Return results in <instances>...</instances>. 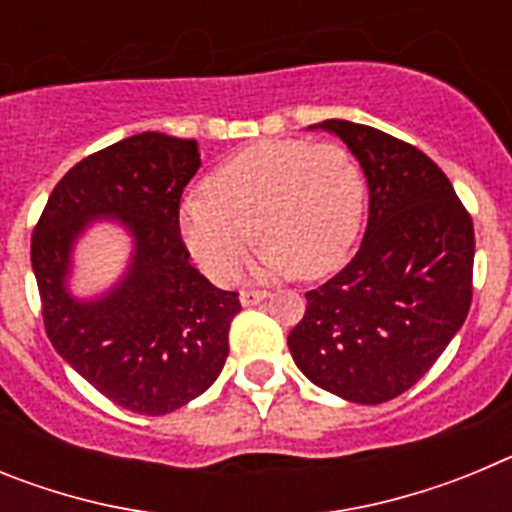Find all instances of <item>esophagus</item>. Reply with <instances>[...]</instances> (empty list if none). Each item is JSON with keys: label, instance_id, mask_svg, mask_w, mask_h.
<instances>
[{"label": "esophagus", "instance_id": "obj_1", "mask_svg": "<svg viewBox=\"0 0 512 512\" xmlns=\"http://www.w3.org/2000/svg\"><path fill=\"white\" fill-rule=\"evenodd\" d=\"M269 292L266 289H241V305L243 307H251V305H259L261 300H266Z\"/></svg>", "mask_w": 512, "mask_h": 512}]
</instances>
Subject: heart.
I'll use <instances>...</instances> for the list:
<instances>
[{"instance_id": "heart-1", "label": "heart", "mask_w": 512, "mask_h": 512, "mask_svg": "<svg viewBox=\"0 0 512 512\" xmlns=\"http://www.w3.org/2000/svg\"><path fill=\"white\" fill-rule=\"evenodd\" d=\"M179 205V233L217 284L233 282L248 243L261 277L320 279L346 261L361 228L366 184L338 143L269 138L225 158Z\"/></svg>"}]
</instances>
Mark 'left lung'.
<instances>
[{
	"mask_svg": "<svg viewBox=\"0 0 512 512\" xmlns=\"http://www.w3.org/2000/svg\"><path fill=\"white\" fill-rule=\"evenodd\" d=\"M359 158L369 225L336 277L305 292L289 354L323 390L379 405L423 377L472 305L474 225L431 158L369 125L325 120Z\"/></svg>",
	"mask_w": 512,
	"mask_h": 512,
	"instance_id": "8db88e82",
	"label": "left lung"
}]
</instances>
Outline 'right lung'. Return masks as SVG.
Returning a JSON list of instances; mask_svg holds the SVG:
<instances>
[{
  "label": "right lung",
  "instance_id": "right-lung-1",
  "mask_svg": "<svg viewBox=\"0 0 512 512\" xmlns=\"http://www.w3.org/2000/svg\"><path fill=\"white\" fill-rule=\"evenodd\" d=\"M197 140L140 133L81 158L63 174L33 230L30 259L53 348L107 400L140 415L184 408L223 372L238 292L189 264L179 233L182 192L200 169ZM97 216L136 238L126 279L79 303L65 292L70 246Z\"/></svg>",
  "mask_w": 512,
  "mask_h": 512
}]
</instances>
